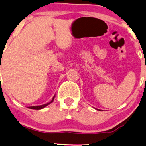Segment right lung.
<instances>
[{"instance_id":"right-lung-1","label":"right lung","mask_w":146,"mask_h":146,"mask_svg":"<svg viewBox=\"0 0 146 146\" xmlns=\"http://www.w3.org/2000/svg\"><path fill=\"white\" fill-rule=\"evenodd\" d=\"M54 97H55V96H54V97L52 98V101L50 102H49V103L47 104H43V105H40V106H30L29 107V109H35V110H40V109H43V108H44L45 106H47V105L50 104V103H52V102L54 101Z\"/></svg>"}]
</instances>
